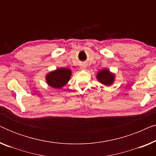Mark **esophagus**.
<instances>
[{
	"label": "esophagus",
	"instance_id": "34e87169",
	"mask_svg": "<svg viewBox=\"0 0 156 156\" xmlns=\"http://www.w3.org/2000/svg\"><path fill=\"white\" fill-rule=\"evenodd\" d=\"M87 65H85V64H84V65H82V66H81L80 69H83V70H86L87 69Z\"/></svg>",
	"mask_w": 156,
	"mask_h": 156
}]
</instances>
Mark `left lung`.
<instances>
[{
  "label": "left lung",
  "instance_id": "8db88e82",
  "mask_svg": "<svg viewBox=\"0 0 156 156\" xmlns=\"http://www.w3.org/2000/svg\"><path fill=\"white\" fill-rule=\"evenodd\" d=\"M96 77L101 84L105 85L106 87H109L114 83L116 75L108 69L104 68L97 72Z\"/></svg>",
  "mask_w": 156,
  "mask_h": 156
}]
</instances>
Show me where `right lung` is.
<instances>
[{"label":"right lung","mask_w":156,"mask_h":156,"mask_svg":"<svg viewBox=\"0 0 156 156\" xmlns=\"http://www.w3.org/2000/svg\"><path fill=\"white\" fill-rule=\"evenodd\" d=\"M71 76V69L65 67H60L48 72L45 76V81L48 86L59 89L67 84Z\"/></svg>","instance_id":"right-lung-1"}]
</instances>
